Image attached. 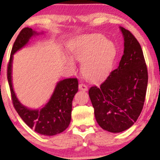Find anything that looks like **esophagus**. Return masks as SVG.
Segmentation results:
<instances>
[{
	"instance_id": "1",
	"label": "esophagus",
	"mask_w": 160,
	"mask_h": 160,
	"mask_svg": "<svg viewBox=\"0 0 160 160\" xmlns=\"http://www.w3.org/2000/svg\"><path fill=\"white\" fill-rule=\"evenodd\" d=\"M79 89H80V90H82V91H87L88 86L83 83H80V84H79Z\"/></svg>"
}]
</instances>
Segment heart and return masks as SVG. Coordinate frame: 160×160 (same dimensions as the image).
Wrapping results in <instances>:
<instances>
[{"label":"heart","instance_id":"heart-1","mask_svg":"<svg viewBox=\"0 0 160 160\" xmlns=\"http://www.w3.org/2000/svg\"><path fill=\"white\" fill-rule=\"evenodd\" d=\"M70 54L77 61L82 62V72L92 82L103 80L113 67L117 49L114 43L101 34H90L79 38L71 43ZM68 65L74 67L72 59Z\"/></svg>","mask_w":160,"mask_h":160}]
</instances>
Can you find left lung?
<instances>
[{"mask_svg":"<svg viewBox=\"0 0 160 160\" xmlns=\"http://www.w3.org/2000/svg\"><path fill=\"white\" fill-rule=\"evenodd\" d=\"M124 53L117 69L101 84L92 86L89 95L99 126L113 133L123 132L136 122L144 107L148 74L140 43L120 27Z\"/></svg>","mask_w":160,"mask_h":160,"instance_id":"left-lung-1","label":"left lung"}]
</instances>
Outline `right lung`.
I'll return each mask as SVG.
<instances>
[{
    "mask_svg": "<svg viewBox=\"0 0 160 160\" xmlns=\"http://www.w3.org/2000/svg\"><path fill=\"white\" fill-rule=\"evenodd\" d=\"M36 34L32 28H25L17 36L7 66V80L12 104L20 117L36 132L52 136L62 132L68 127L71 119L72 101L78 91V80L77 78H68L58 82L49 102L40 110H31L20 103L12 84V57L14 53L26 45L29 39Z\"/></svg>",
    "mask_w": 160,
    "mask_h": 160,
    "instance_id": "1",
    "label": "right lung"
}]
</instances>
